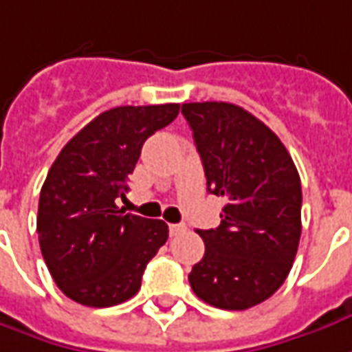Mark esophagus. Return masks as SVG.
<instances>
[{
  "mask_svg": "<svg viewBox=\"0 0 352 352\" xmlns=\"http://www.w3.org/2000/svg\"><path fill=\"white\" fill-rule=\"evenodd\" d=\"M185 229H186L185 223H171V226H169V233H171V236H177V235H181Z\"/></svg>",
  "mask_w": 352,
  "mask_h": 352,
  "instance_id": "obj_1",
  "label": "esophagus"
}]
</instances>
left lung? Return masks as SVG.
Instances as JSON below:
<instances>
[{
	"label": "left lung",
	"mask_w": 352,
	"mask_h": 352,
	"mask_svg": "<svg viewBox=\"0 0 352 352\" xmlns=\"http://www.w3.org/2000/svg\"><path fill=\"white\" fill-rule=\"evenodd\" d=\"M208 190L221 196V223L196 229L206 252L188 281L223 310L264 302L289 276L300 241V177L283 142L260 119L227 102L183 104Z\"/></svg>",
	"instance_id": "obj_1"
}]
</instances>
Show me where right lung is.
<instances>
[{
  "instance_id": "right-lung-1",
  "label": "right lung",
  "mask_w": 352,
  "mask_h": 352,
  "mask_svg": "<svg viewBox=\"0 0 352 352\" xmlns=\"http://www.w3.org/2000/svg\"><path fill=\"white\" fill-rule=\"evenodd\" d=\"M179 104L107 109L80 129L50 167L38 204V241L56 285L92 308L125 302L146 264L166 245L162 219L125 214V196L148 136L167 126Z\"/></svg>"
}]
</instances>
